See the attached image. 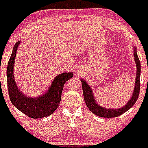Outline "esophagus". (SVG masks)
Wrapping results in <instances>:
<instances>
[{"label":"esophagus","instance_id":"esophagus-1","mask_svg":"<svg viewBox=\"0 0 148 148\" xmlns=\"http://www.w3.org/2000/svg\"><path fill=\"white\" fill-rule=\"evenodd\" d=\"M77 74H83V71L82 69V68H78V69L77 70Z\"/></svg>","mask_w":148,"mask_h":148}]
</instances>
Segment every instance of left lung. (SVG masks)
I'll use <instances>...</instances> for the list:
<instances>
[{
    "label": "left lung",
    "instance_id": "1",
    "mask_svg": "<svg viewBox=\"0 0 148 148\" xmlns=\"http://www.w3.org/2000/svg\"><path fill=\"white\" fill-rule=\"evenodd\" d=\"M134 58L135 62L136 63V66H137V73H136V82H135V88L134 91L133 93L132 97L131 100L128 102V103L122 108L116 109V110H112V109H105L103 107L100 106L98 104L95 103V98H94L93 95L92 93V90L90 89L88 84L86 82L82 79V89L83 93H84V98L85 103L86 104L88 108L90 110V111L97 115V116H100V117L105 118H112L116 117V116H120L121 114L126 112V111L129 110L130 108H132L136 103V100L138 98L139 93H140V62L139 60L138 57L137 56V51L136 49L134 50Z\"/></svg>",
    "mask_w": 148,
    "mask_h": 148
}]
</instances>
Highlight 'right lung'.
Returning <instances> with one entry per match:
<instances>
[{"label":"right lung","instance_id":"1","mask_svg":"<svg viewBox=\"0 0 148 148\" xmlns=\"http://www.w3.org/2000/svg\"><path fill=\"white\" fill-rule=\"evenodd\" d=\"M19 41L14 45L7 67L8 89L12 105L32 119H38L52 114L59 107L62 92L66 82L73 77V73H62L55 78L48 92L37 98H27L17 88L14 78V62Z\"/></svg>","mask_w":148,"mask_h":148}]
</instances>
